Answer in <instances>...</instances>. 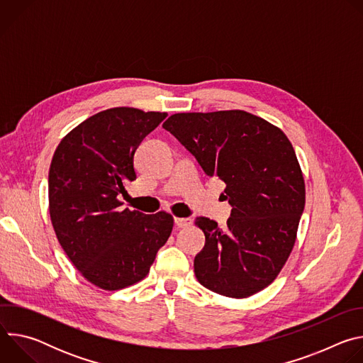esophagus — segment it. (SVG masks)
<instances>
[{"label":"esophagus","instance_id":"esophagus-1","mask_svg":"<svg viewBox=\"0 0 363 363\" xmlns=\"http://www.w3.org/2000/svg\"><path fill=\"white\" fill-rule=\"evenodd\" d=\"M175 221V225L178 228H185V227H189L192 224V220L191 218H179V217H175L174 218Z\"/></svg>","mask_w":363,"mask_h":363}]
</instances>
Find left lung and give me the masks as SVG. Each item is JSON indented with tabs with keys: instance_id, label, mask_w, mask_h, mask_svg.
I'll list each match as a JSON object with an SVG mask.
<instances>
[{
	"instance_id": "obj_1",
	"label": "left lung",
	"mask_w": 363,
	"mask_h": 363,
	"mask_svg": "<svg viewBox=\"0 0 363 363\" xmlns=\"http://www.w3.org/2000/svg\"><path fill=\"white\" fill-rule=\"evenodd\" d=\"M164 129L206 175L225 182L224 198L233 206L225 230L195 218L205 234L194 260L198 281L234 298L266 289L287 262L304 210V179L290 140L244 111L175 113Z\"/></svg>"
}]
</instances>
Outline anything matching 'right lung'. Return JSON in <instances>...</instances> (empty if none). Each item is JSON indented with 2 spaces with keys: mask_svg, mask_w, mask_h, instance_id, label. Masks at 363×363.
<instances>
[{
  "mask_svg": "<svg viewBox=\"0 0 363 363\" xmlns=\"http://www.w3.org/2000/svg\"><path fill=\"white\" fill-rule=\"evenodd\" d=\"M167 116L135 108L99 112L67 133L51 160V224L74 267L103 290L145 279L172 233V216L121 210L119 201L136 179L138 146Z\"/></svg>",
  "mask_w": 363,
  "mask_h": 363,
  "instance_id": "right-lung-1",
  "label": "right lung"
}]
</instances>
